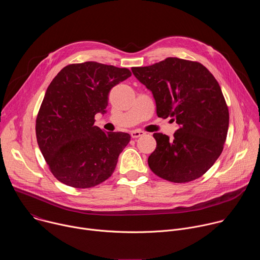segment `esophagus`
Listing matches in <instances>:
<instances>
[{
  "mask_svg": "<svg viewBox=\"0 0 260 260\" xmlns=\"http://www.w3.org/2000/svg\"><path fill=\"white\" fill-rule=\"evenodd\" d=\"M143 135H145V133L142 132V131H133V132L131 133V136H132V138H134V139L139 138V137H142Z\"/></svg>",
  "mask_w": 260,
  "mask_h": 260,
  "instance_id": "34e87169",
  "label": "esophagus"
}]
</instances>
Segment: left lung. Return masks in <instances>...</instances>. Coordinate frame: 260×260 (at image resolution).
<instances>
[{
    "label": "left lung",
    "mask_w": 260,
    "mask_h": 260,
    "mask_svg": "<svg viewBox=\"0 0 260 260\" xmlns=\"http://www.w3.org/2000/svg\"><path fill=\"white\" fill-rule=\"evenodd\" d=\"M132 71L152 92L157 116L178 124L173 139L153 134L149 168L174 183L200 178L220 156L229 131V108L217 80L202 63L177 57Z\"/></svg>",
    "instance_id": "1"
}]
</instances>
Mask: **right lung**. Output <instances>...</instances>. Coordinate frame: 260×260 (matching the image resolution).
I'll return each mask as SVG.
<instances>
[{"label": "right lung", "instance_id": "right-lung-1", "mask_svg": "<svg viewBox=\"0 0 260 260\" xmlns=\"http://www.w3.org/2000/svg\"><path fill=\"white\" fill-rule=\"evenodd\" d=\"M131 76L125 68L85 61L64 67L51 81L37 116L36 136L58 181L89 188L113 174L131 136L104 132L94 125V115L107 112L111 88Z\"/></svg>", "mask_w": 260, "mask_h": 260}]
</instances>
